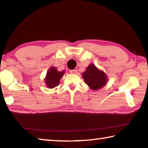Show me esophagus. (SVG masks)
I'll use <instances>...</instances> for the list:
<instances>
[{"instance_id": "1", "label": "esophagus", "mask_w": 148, "mask_h": 148, "mask_svg": "<svg viewBox=\"0 0 148 148\" xmlns=\"http://www.w3.org/2000/svg\"><path fill=\"white\" fill-rule=\"evenodd\" d=\"M70 72H71V74H77V70H71V71H70Z\"/></svg>"}]
</instances>
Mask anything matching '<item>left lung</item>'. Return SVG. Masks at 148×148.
Instances as JSON below:
<instances>
[{
  "label": "left lung",
  "mask_w": 148,
  "mask_h": 148,
  "mask_svg": "<svg viewBox=\"0 0 148 148\" xmlns=\"http://www.w3.org/2000/svg\"><path fill=\"white\" fill-rule=\"evenodd\" d=\"M85 83L92 91H97L106 86L108 76L102 70L99 69L93 63L87 67L86 71L82 73Z\"/></svg>",
  "instance_id": "obj_1"
}]
</instances>
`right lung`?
Wrapping results in <instances>:
<instances>
[{"instance_id": "1", "label": "right lung", "mask_w": 148, "mask_h": 148, "mask_svg": "<svg viewBox=\"0 0 148 148\" xmlns=\"http://www.w3.org/2000/svg\"><path fill=\"white\" fill-rule=\"evenodd\" d=\"M64 71H58L55 66H51L47 72L44 82L49 89L54 88L59 84L60 79L64 74Z\"/></svg>"}]
</instances>
